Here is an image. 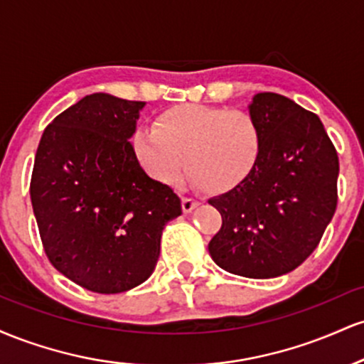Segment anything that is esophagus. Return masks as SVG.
Here are the masks:
<instances>
[{"mask_svg":"<svg viewBox=\"0 0 364 364\" xmlns=\"http://www.w3.org/2000/svg\"><path fill=\"white\" fill-rule=\"evenodd\" d=\"M196 205H198V202H196L195 198H190V196H183L181 198V207H183V212H185V214L193 210Z\"/></svg>","mask_w":364,"mask_h":364,"instance_id":"34e87169","label":"esophagus"}]
</instances>
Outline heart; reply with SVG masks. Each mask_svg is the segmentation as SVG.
Returning <instances> with one entry per match:
<instances>
[{"instance_id":"heart-1","label":"heart","mask_w":364,"mask_h":364,"mask_svg":"<svg viewBox=\"0 0 364 364\" xmlns=\"http://www.w3.org/2000/svg\"><path fill=\"white\" fill-rule=\"evenodd\" d=\"M135 154L157 181L173 185L183 168L200 190L225 193L252 174L262 154L258 121L243 109L176 104L161 111L154 128L136 129Z\"/></svg>"}]
</instances>
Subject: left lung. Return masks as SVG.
Listing matches in <instances>:
<instances>
[{
    "label": "left lung",
    "instance_id": "8db88e82",
    "mask_svg": "<svg viewBox=\"0 0 364 364\" xmlns=\"http://www.w3.org/2000/svg\"><path fill=\"white\" fill-rule=\"evenodd\" d=\"M250 114L262 128L260 159L243 183L208 200L223 217L208 252L228 272L270 279L318 246L336 214L339 157L318 116L281 94H257Z\"/></svg>",
    "mask_w": 364,
    "mask_h": 364
}]
</instances>
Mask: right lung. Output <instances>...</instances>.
Here are the masks:
<instances>
[{
  "instance_id": "obj_1",
  "label": "right lung",
  "mask_w": 364,
  "mask_h": 364,
  "mask_svg": "<svg viewBox=\"0 0 364 364\" xmlns=\"http://www.w3.org/2000/svg\"><path fill=\"white\" fill-rule=\"evenodd\" d=\"M144 106L85 95L48 124L37 147L31 200L46 257L101 294L147 281L162 229L181 215L179 196L145 174L128 141Z\"/></svg>"
}]
</instances>
